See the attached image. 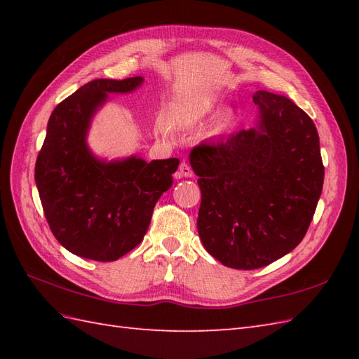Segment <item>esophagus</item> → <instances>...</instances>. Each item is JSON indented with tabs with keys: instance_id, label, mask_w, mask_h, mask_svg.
I'll return each mask as SVG.
<instances>
[{
	"instance_id": "1",
	"label": "esophagus",
	"mask_w": 359,
	"mask_h": 359,
	"mask_svg": "<svg viewBox=\"0 0 359 359\" xmlns=\"http://www.w3.org/2000/svg\"><path fill=\"white\" fill-rule=\"evenodd\" d=\"M194 171L188 162H182L179 166V177H193Z\"/></svg>"
}]
</instances>
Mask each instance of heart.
<instances>
[{
    "mask_svg": "<svg viewBox=\"0 0 359 359\" xmlns=\"http://www.w3.org/2000/svg\"><path fill=\"white\" fill-rule=\"evenodd\" d=\"M230 125H231V116H225L222 120H220L219 129H220V131H222V129H226Z\"/></svg>",
    "mask_w": 359,
    "mask_h": 359,
    "instance_id": "heart-1",
    "label": "heart"
}]
</instances>
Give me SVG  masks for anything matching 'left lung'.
<instances>
[{
	"label": "left lung",
	"mask_w": 359,
	"mask_h": 359,
	"mask_svg": "<svg viewBox=\"0 0 359 359\" xmlns=\"http://www.w3.org/2000/svg\"><path fill=\"white\" fill-rule=\"evenodd\" d=\"M259 128L191 151L205 250L236 270H255L299 245L324 184L316 126L284 95L257 90Z\"/></svg>",
	"instance_id": "1"
}]
</instances>
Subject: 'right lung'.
Listing matches in <instances>:
<instances>
[{"label": "right lung", "instance_id": "right-lung-1", "mask_svg": "<svg viewBox=\"0 0 359 359\" xmlns=\"http://www.w3.org/2000/svg\"><path fill=\"white\" fill-rule=\"evenodd\" d=\"M142 80L89 81L58 103L49 118L36 157V188L52 234L80 257L111 262L139 245L179 168L175 157L104 163L86 147L90 117L108 93H129Z\"/></svg>", "mask_w": 359, "mask_h": 359}]
</instances>
